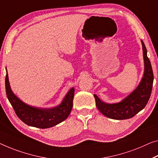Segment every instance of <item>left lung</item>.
I'll return each mask as SVG.
<instances>
[{
	"instance_id": "8db88e82",
	"label": "left lung",
	"mask_w": 158,
	"mask_h": 158,
	"mask_svg": "<svg viewBox=\"0 0 158 158\" xmlns=\"http://www.w3.org/2000/svg\"><path fill=\"white\" fill-rule=\"evenodd\" d=\"M143 52L145 64V71L139 85L133 93L123 101L116 104H106L102 102L96 94V106L99 111L106 117L116 120L132 118L143 109L148 102L151 94L153 83V72L152 65L147 56V50L143 41Z\"/></svg>"
}]
</instances>
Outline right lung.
I'll use <instances>...</instances> for the list:
<instances>
[{
    "mask_svg": "<svg viewBox=\"0 0 158 158\" xmlns=\"http://www.w3.org/2000/svg\"><path fill=\"white\" fill-rule=\"evenodd\" d=\"M6 95L20 119L30 127L48 128L59 124L68 118L73 107L74 88L70 89L59 106L53 109H38L23 102L15 95L10 87L8 73L6 76Z\"/></svg>",
    "mask_w": 158,
    "mask_h": 158,
    "instance_id": "obj_1",
    "label": "right lung"
}]
</instances>
